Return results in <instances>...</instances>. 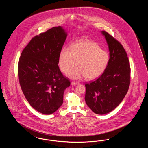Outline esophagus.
<instances>
[{"instance_id":"1","label":"esophagus","mask_w":148,"mask_h":148,"mask_svg":"<svg viewBox=\"0 0 148 148\" xmlns=\"http://www.w3.org/2000/svg\"><path fill=\"white\" fill-rule=\"evenodd\" d=\"M71 84L72 85H77L79 84V83H77V82H72L71 83Z\"/></svg>"}]
</instances>
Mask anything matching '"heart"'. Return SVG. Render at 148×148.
Returning a JSON list of instances; mask_svg holds the SVG:
<instances>
[{
	"label": "heart",
	"instance_id": "b5f03b06",
	"mask_svg": "<svg viewBox=\"0 0 148 148\" xmlns=\"http://www.w3.org/2000/svg\"><path fill=\"white\" fill-rule=\"evenodd\" d=\"M77 61L76 67L71 69L68 77L73 80H94L106 70L109 56L101 50L98 44L90 40H80L74 43L71 48L63 47L59 56L60 70L66 74Z\"/></svg>",
	"mask_w": 148,
	"mask_h": 148
}]
</instances>
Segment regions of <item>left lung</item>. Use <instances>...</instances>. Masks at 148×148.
Returning <instances> with one entry per match:
<instances>
[{"instance_id": "1", "label": "left lung", "mask_w": 148, "mask_h": 148, "mask_svg": "<svg viewBox=\"0 0 148 148\" xmlns=\"http://www.w3.org/2000/svg\"><path fill=\"white\" fill-rule=\"evenodd\" d=\"M109 50V61L102 75L85 84L86 104L94 113H109L119 105L128 91L130 67L123 45L112 35L101 31Z\"/></svg>"}]
</instances>
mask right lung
I'll return each mask as SVG.
<instances>
[{
    "label": "right lung",
    "instance_id": "right-lung-1",
    "mask_svg": "<svg viewBox=\"0 0 148 148\" xmlns=\"http://www.w3.org/2000/svg\"><path fill=\"white\" fill-rule=\"evenodd\" d=\"M66 37L62 27H53L33 38L19 58L21 90L30 105L44 114H53L60 107L64 91L71 85L58 65Z\"/></svg>",
    "mask_w": 148,
    "mask_h": 148
}]
</instances>
